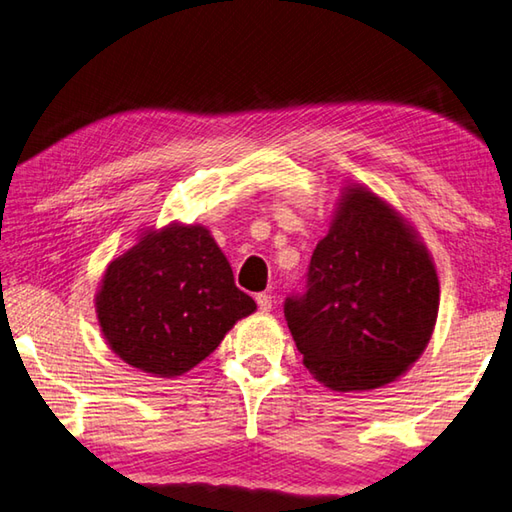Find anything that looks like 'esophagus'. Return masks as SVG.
<instances>
[{
	"label": "esophagus",
	"instance_id": "obj_1",
	"mask_svg": "<svg viewBox=\"0 0 512 512\" xmlns=\"http://www.w3.org/2000/svg\"><path fill=\"white\" fill-rule=\"evenodd\" d=\"M256 303H258V310L269 312L272 310V294H267V292L256 294Z\"/></svg>",
	"mask_w": 512,
	"mask_h": 512
}]
</instances>
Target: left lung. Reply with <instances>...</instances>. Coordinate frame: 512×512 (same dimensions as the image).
Instances as JSON below:
<instances>
[{
    "label": "left lung",
    "instance_id": "left-lung-1",
    "mask_svg": "<svg viewBox=\"0 0 512 512\" xmlns=\"http://www.w3.org/2000/svg\"><path fill=\"white\" fill-rule=\"evenodd\" d=\"M305 368L339 392L397 379L426 350L439 281L426 247L381 198L347 189L303 292L283 305Z\"/></svg>",
    "mask_w": 512,
    "mask_h": 512
}]
</instances>
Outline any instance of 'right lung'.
Returning <instances> with one entry per match:
<instances>
[{
  "label": "right lung",
  "mask_w": 512,
  "mask_h": 512,
  "mask_svg": "<svg viewBox=\"0 0 512 512\" xmlns=\"http://www.w3.org/2000/svg\"><path fill=\"white\" fill-rule=\"evenodd\" d=\"M95 305L111 350L167 379L207 359L238 318L256 310L200 225L149 231L106 269Z\"/></svg>",
  "instance_id": "obj_1"
}]
</instances>
